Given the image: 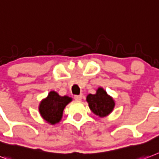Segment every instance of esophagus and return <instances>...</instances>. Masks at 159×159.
<instances>
[{
    "instance_id": "34e87169",
    "label": "esophagus",
    "mask_w": 159,
    "mask_h": 159,
    "mask_svg": "<svg viewBox=\"0 0 159 159\" xmlns=\"http://www.w3.org/2000/svg\"><path fill=\"white\" fill-rule=\"evenodd\" d=\"M83 98V96L82 95H76L75 96V99L76 101H81Z\"/></svg>"
}]
</instances>
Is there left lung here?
I'll return each mask as SVG.
<instances>
[{"label": "left lung", "instance_id": "obj_1", "mask_svg": "<svg viewBox=\"0 0 159 159\" xmlns=\"http://www.w3.org/2000/svg\"><path fill=\"white\" fill-rule=\"evenodd\" d=\"M89 108L94 115L103 118L114 111L115 102L103 88H98L95 94H89L86 98Z\"/></svg>", "mask_w": 159, "mask_h": 159}]
</instances>
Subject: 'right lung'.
<instances>
[{"instance_id":"1","label":"right lung","mask_w":159,"mask_h":159,"mask_svg":"<svg viewBox=\"0 0 159 159\" xmlns=\"http://www.w3.org/2000/svg\"><path fill=\"white\" fill-rule=\"evenodd\" d=\"M72 101L68 96H60L57 92L50 91L39 104V113L44 121L51 125L58 124L62 119L65 107Z\"/></svg>"}]
</instances>
